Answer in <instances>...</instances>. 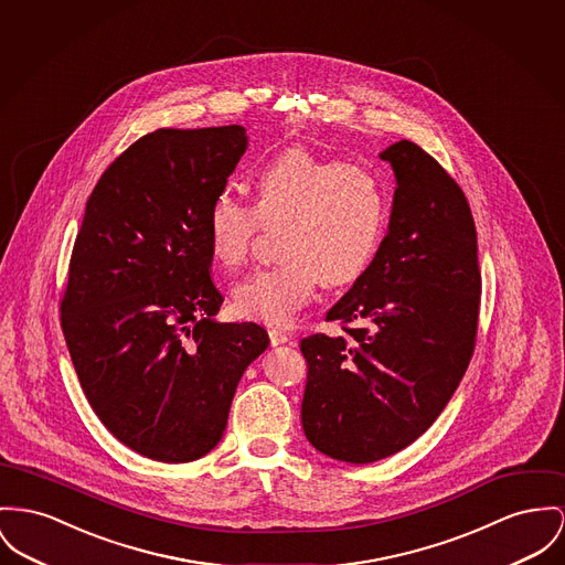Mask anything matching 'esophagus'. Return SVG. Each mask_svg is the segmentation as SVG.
Instances as JSON below:
<instances>
[{
  "instance_id": "1",
  "label": "esophagus",
  "mask_w": 565,
  "mask_h": 565,
  "mask_svg": "<svg viewBox=\"0 0 565 565\" xmlns=\"http://www.w3.org/2000/svg\"><path fill=\"white\" fill-rule=\"evenodd\" d=\"M291 340V334H287V332H282V330H269V342H271V347H278V344H285V342H289Z\"/></svg>"
}]
</instances>
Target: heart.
Segmentation results:
<instances>
[{
	"mask_svg": "<svg viewBox=\"0 0 565 565\" xmlns=\"http://www.w3.org/2000/svg\"><path fill=\"white\" fill-rule=\"evenodd\" d=\"M255 203L218 190L205 214L210 255L225 267L246 262L259 226H278L282 259L235 285L239 317L287 326L319 280L344 287L360 280L381 250L390 199L375 169L289 148L253 173Z\"/></svg>",
	"mask_w": 565,
	"mask_h": 565,
	"instance_id": "obj_1",
	"label": "heart"
}]
</instances>
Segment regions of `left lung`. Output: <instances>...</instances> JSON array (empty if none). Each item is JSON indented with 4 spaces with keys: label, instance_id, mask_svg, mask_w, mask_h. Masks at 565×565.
<instances>
[{
    "label": "left lung",
    "instance_id": "left-lung-1",
    "mask_svg": "<svg viewBox=\"0 0 565 565\" xmlns=\"http://www.w3.org/2000/svg\"><path fill=\"white\" fill-rule=\"evenodd\" d=\"M379 158L396 190L375 264L328 312L344 332L300 342L303 435L353 465L407 448L444 412L473 353L482 294L462 190L412 141Z\"/></svg>",
    "mask_w": 565,
    "mask_h": 565
}]
</instances>
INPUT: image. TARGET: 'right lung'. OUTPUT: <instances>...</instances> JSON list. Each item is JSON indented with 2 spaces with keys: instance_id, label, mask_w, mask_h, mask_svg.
<instances>
[{
  "instance_id": "obj_1",
  "label": "right lung",
  "mask_w": 565,
  "mask_h": 565,
  "mask_svg": "<svg viewBox=\"0 0 565 565\" xmlns=\"http://www.w3.org/2000/svg\"><path fill=\"white\" fill-rule=\"evenodd\" d=\"M248 148L246 128H160L103 173L76 235L62 330L81 387L115 439L190 462L223 439L235 387L267 349L221 323L205 214Z\"/></svg>"
}]
</instances>
